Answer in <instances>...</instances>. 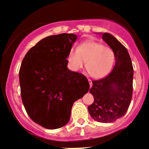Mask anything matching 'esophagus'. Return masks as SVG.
I'll return each instance as SVG.
<instances>
[{"label":"esophagus","mask_w":149,"mask_h":149,"mask_svg":"<svg viewBox=\"0 0 149 149\" xmlns=\"http://www.w3.org/2000/svg\"><path fill=\"white\" fill-rule=\"evenodd\" d=\"M88 82H89V87H90V88H91V87H92V80H91V79H88Z\"/></svg>","instance_id":"esophagus-1"}]
</instances>
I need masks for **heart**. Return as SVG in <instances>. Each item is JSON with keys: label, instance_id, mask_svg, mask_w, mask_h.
I'll return each mask as SVG.
<instances>
[{"label": "heart", "instance_id": "obj_1", "mask_svg": "<svg viewBox=\"0 0 149 149\" xmlns=\"http://www.w3.org/2000/svg\"><path fill=\"white\" fill-rule=\"evenodd\" d=\"M69 66L73 71L86 67L93 78L100 79L107 76L111 70L115 61L113 50L101 43L88 40L72 48L67 57Z\"/></svg>", "mask_w": 149, "mask_h": 149}]
</instances>
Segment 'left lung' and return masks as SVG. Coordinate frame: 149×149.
I'll return each mask as SVG.
<instances>
[{
    "mask_svg": "<svg viewBox=\"0 0 149 149\" xmlns=\"http://www.w3.org/2000/svg\"><path fill=\"white\" fill-rule=\"evenodd\" d=\"M102 39L114 52L115 65L108 76L92 81L89 92L94 102L88 110L95 120L112 123L124 116L130 104L133 68L127 48L117 38L104 32Z\"/></svg>",
    "mask_w": 149,
    "mask_h": 149,
    "instance_id": "1",
    "label": "left lung"
}]
</instances>
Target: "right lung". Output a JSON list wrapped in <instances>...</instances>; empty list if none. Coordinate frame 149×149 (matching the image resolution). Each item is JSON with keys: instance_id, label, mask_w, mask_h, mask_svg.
Here are the masks:
<instances>
[{"instance_id": "add662e5", "label": "right lung", "mask_w": 149, "mask_h": 149, "mask_svg": "<svg viewBox=\"0 0 149 149\" xmlns=\"http://www.w3.org/2000/svg\"><path fill=\"white\" fill-rule=\"evenodd\" d=\"M77 36L62 34L42 39L30 48L19 72L21 98L35 123L48 130L68 123L72 104L89 89L84 75L67 68Z\"/></svg>"}]
</instances>
